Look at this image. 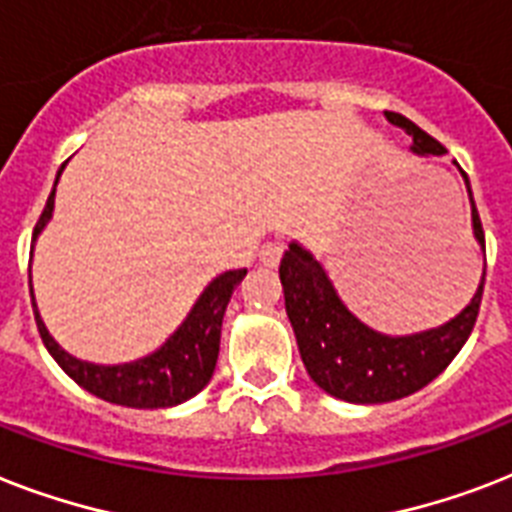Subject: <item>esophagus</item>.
I'll return each instance as SVG.
<instances>
[{"label":"esophagus","mask_w":512,"mask_h":512,"mask_svg":"<svg viewBox=\"0 0 512 512\" xmlns=\"http://www.w3.org/2000/svg\"><path fill=\"white\" fill-rule=\"evenodd\" d=\"M281 255H284V244H279V241H268V244H263L260 247V260H263V265H279Z\"/></svg>","instance_id":"1"}]
</instances>
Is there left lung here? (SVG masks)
I'll return each instance as SVG.
<instances>
[{
	"mask_svg": "<svg viewBox=\"0 0 512 512\" xmlns=\"http://www.w3.org/2000/svg\"><path fill=\"white\" fill-rule=\"evenodd\" d=\"M385 119L412 138L414 154H444V146L436 138H430L428 132L420 130L412 119L396 111H385ZM468 196L470 209H473V233L486 252L484 225L478 217L470 185ZM279 276L287 316L292 321L297 348L311 380L340 401L385 404V401L412 396L452 364V358L460 353L476 327L481 297H484L486 268L476 297L460 316H454L444 327L409 337H388L364 327L340 303L324 268L297 244H289L281 257Z\"/></svg>",
	"mask_w": 512,
	"mask_h": 512,
	"instance_id": "1",
	"label": "left lung"
}]
</instances>
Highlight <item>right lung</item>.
<instances>
[{"mask_svg":"<svg viewBox=\"0 0 512 512\" xmlns=\"http://www.w3.org/2000/svg\"><path fill=\"white\" fill-rule=\"evenodd\" d=\"M52 204H55V188L44 204L42 215L36 220L34 239L50 220ZM244 276H247V268L217 276L204 289L199 303L193 305L183 327L177 329L156 353L140 358V361H132V364L95 366L68 356L66 350L52 340L42 319H39V313L34 311L36 329H39L44 348L50 350V356L58 361L60 369L71 380L79 382L84 390H90L92 396L111 401V404L132 406V409H164V406L183 404L209 382V377L215 372L217 353H220V329H223L225 308L231 303L233 289L239 287Z\"/></svg>","mask_w":512,"mask_h":512,"instance_id":"obj_1","label":"right lung"}]
</instances>
